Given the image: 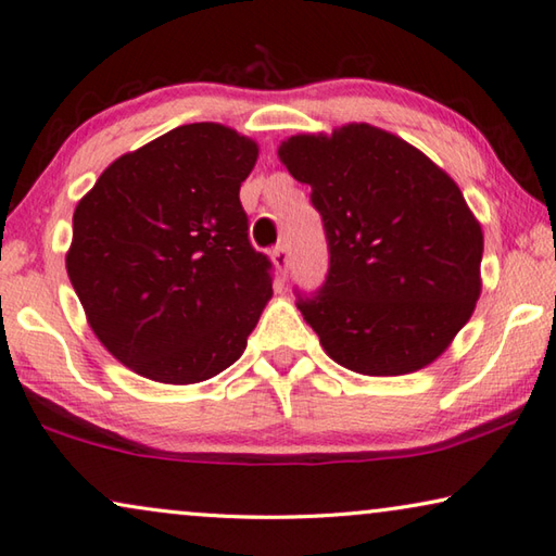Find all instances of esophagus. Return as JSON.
I'll return each instance as SVG.
<instances>
[{
    "label": "esophagus",
    "mask_w": 556,
    "mask_h": 556,
    "mask_svg": "<svg viewBox=\"0 0 556 556\" xmlns=\"http://www.w3.org/2000/svg\"><path fill=\"white\" fill-rule=\"evenodd\" d=\"M274 264L280 270V276L286 278L288 276V268H290V251H288V247H276L274 249Z\"/></svg>",
    "instance_id": "obj_1"
}]
</instances>
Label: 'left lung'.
<instances>
[{
    "instance_id": "obj_1",
    "label": "left lung",
    "mask_w": 556,
    "mask_h": 556,
    "mask_svg": "<svg viewBox=\"0 0 556 556\" xmlns=\"http://www.w3.org/2000/svg\"><path fill=\"white\" fill-rule=\"evenodd\" d=\"M278 156L312 188L327 232V280L298 298L321 349L372 377L433 363L481 292L484 235L459 186L414 144L368 123L292 135Z\"/></svg>"
}]
</instances>
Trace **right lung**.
Returning <instances> with one entry per match:
<instances>
[{
  "instance_id": "add662e5",
  "label": "right lung",
  "mask_w": 556,
  "mask_h": 556,
  "mask_svg": "<svg viewBox=\"0 0 556 556\" xmlns=\"http://www.w3.org/2000/svg\"><path fill=\"white\" fill-rule=\"evenodd\" d=\"M256 156L227 125H179L118 156L77 203L67 276L125 368L195 384L244 353L274 295L239 203Z\"/></svg>"
}]
</instances>
